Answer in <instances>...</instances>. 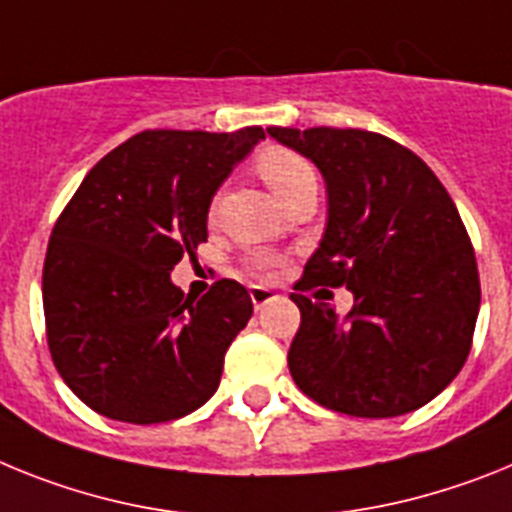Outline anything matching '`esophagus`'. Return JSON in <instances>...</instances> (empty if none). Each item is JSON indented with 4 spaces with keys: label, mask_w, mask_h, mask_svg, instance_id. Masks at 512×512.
Returning a JSON list of instances; mask_svg holds the SVG:
<instances>
[{
    "label": "esophagus",
    "mask_w": 512,
    "mask_h": 512,
    "mask_svg": "<svg viewBox=\"0 0 512 512\" xmlns=\"http://www.w3.org/2000/svg\"><path fill=\"white\" fill-rule=\"evenodd\" d=\"M275 296H278V293H275L273 288H265V286H252L250 288V299H252V304H255V309H262L265 304H270Z\"/></svg>",
    "instance_id": "obj_1"
}]
</instances>
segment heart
Listing matches in <instances>:
<instances>
[{
	"instance_id": "1",
	"label": "heart",
	"mask_w": 512,
	"mask_h": 512,
	"mask_svg": "<svg viewBox=\"0 0 512 512\" xmlns=\"http://www.w3.org/2000/svg\"><path fill=\"white\" fill-rule=\"evenodd\" d=\"M255 167L278 201H286L288 195L299 193L301 188H317V170L309 159L281 146H265L257 154Z\"/></svg>"
}]
</instances>
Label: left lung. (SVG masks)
<instances>
[{
	"mask_svg": "<svg viewBox=\"0 0 512 512\" xmlns=\"http://www.w3.org/2000/svg\"><path fill=\"white\" fill-rule=\"evenodd\" d=\"M327 188V226L291 301L301 327L288 368L306 397L353 417H399L438 397L464 366L479 273L451 195L417 154L361 128H281ZM345 285V318L303 296ZM327 291V288H322Z\"/></svg>",
	"mask_w": 512,
	"mask_h": 512,
	"instance_id": "1",
	"label": "left lung"
}]
</instances>
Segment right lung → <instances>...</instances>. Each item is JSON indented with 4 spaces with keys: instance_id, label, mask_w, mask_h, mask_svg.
<instances>
[{
    "instance_id": "add662e5",
    "label": "right lung",
    "mask_w": 512,
    "mask_h": 512,
    "mask_svg": "<svg viewBox=\"0 0 512 512\" xmlns=\"http://www.w3.org/2000/svg\"><path fill=\"white\" fill-rule=\"evenodd\" d=\"M262 139L260 126L144 131L87 172L43 265L51 358L87 407L151 425L190 415L219 389L250 293L224 278L195 301L170 273L206 242L213 195Z\"/></svg>"
}]
</instances>
